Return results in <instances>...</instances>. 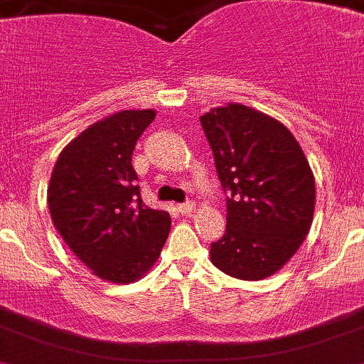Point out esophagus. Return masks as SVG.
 I'll list each match as a JSON object with an SVG mask.
<instances>
[{
    "label": "esophagus",
    "mask_w": 364,
    "mask_h": 364,
    "mask_svg": "<svg viewBox=\"0 0 364 364\" xmlns=\"http://www.w3.org/2000/svg\"><path fill=\"white\" fill-rule=\"evenodd\" d=\"M178 210L181 213H190L193 210V203L192 201H186V203H181V205H178Z\"/></svg>",
    "instance_id": "1"
}]
</instances>
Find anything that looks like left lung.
Listing matches in <instances>:
<instances>
[{"label":"left lung","mask_w":364,"mask_h":364,"mask_svg":"<svg viewBox=\"0 0 364 364\" xmlns=\"http://www.w3.org/2000/svg\"><path fill=\"white\" fill-rule=\"evenodd\" d=\"M226 196V233L210 247L223 273L264 280L284 267L311 230L316 185L291 131L247 105L201 117Z\"/></svg>","instance_id":"1"}]
</instances>
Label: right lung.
<instances>
[{
  "instance_id": "add662e5",
  "label": "right lung",
  "mask_w": 364,
  "mask_h": 364,
  "mask_svg": "<svg viewBox=\"0 0 364 364\" xmlns=\"http://www.w3.org/2000/svg\"><path fill=\"white\" fill-rule=\"evenodd\" d=\"M154 117V109H125L90 125L63 149L48 185L59 235L93 274L113 284L144 277L171 232V215L141 201L131 163Z\"/></svg>"
}]
</instances>
